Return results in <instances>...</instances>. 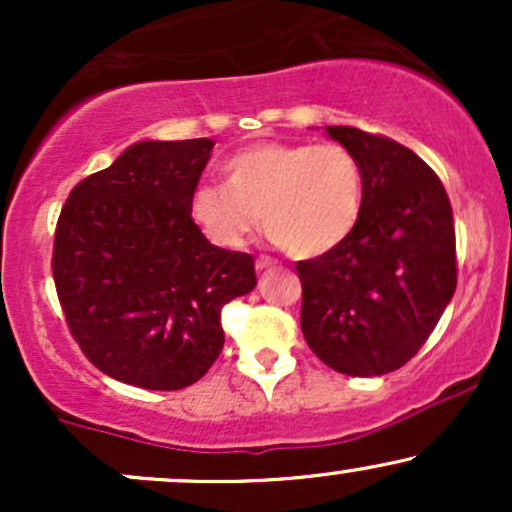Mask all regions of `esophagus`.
Returning <instances> with one entry per match:
<instances>
[{
  "mask_svg": "<svg viewBox=\"0 0 512 512\" xmlns=\"http://www.w3.org/2000/svg\"><path fill=\"white\" fill-rule=\"evenodd\" d=\"M274 260H269V257H257L255 260V269L257 272H262V269H269V267H274Z\"/></svg>",
  "mask_w": 512,
  "mask_h": 512,
  "instance_id": "obj_1",
  "label": "esophagus"
}]
</instances>
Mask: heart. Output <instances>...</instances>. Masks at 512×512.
Wrapping results in <instances>:
<instances>
[{"label": "heart", "mask_w": 512, "mask_h": 512, "mask_svg": "<svg viewBox=\"0 0 512 512\" xmlns=\"http://www.w3.org/2000/svg\"><path fill=\"white\" fill-rule=\"evenodd\" d=\"M226 185H199L192 219L211 243L238 250L257 221L291 257H322L356 231L366 173L342 144L262 142L221 163ZM261 216L257 217L256 214Z\"/></svg>", "instance_id": "1"}]
</instances>
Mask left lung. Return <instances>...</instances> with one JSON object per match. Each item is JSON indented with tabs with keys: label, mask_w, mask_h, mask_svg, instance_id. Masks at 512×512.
<instances>
[{
	"label": "left lung",
	"mask_w": 512,
	"mask_h": 512,
	"mask_svg": "<svg viewBox=\"0 0 512 512\" xmlns=\"http://www.w3.org/2000/svg\"><path fill=\"white\" fill-rule=\"evenodd\" d=\"M366 173L356 231L296 264L301 330L325 366L354 378L402 368L457 286L455 223L443 182L407 146L356 127H325Z\"/></svg>",
	"instance_id": "left-lung-1"
}]
</instances>
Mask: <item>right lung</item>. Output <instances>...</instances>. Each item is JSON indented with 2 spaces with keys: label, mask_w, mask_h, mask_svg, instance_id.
Returning a JSON list of instances; mask_svg holds the SVG:
<instances>
[{
  "label": "right lung",
  "mask_w": 512,
  "mask_h": 512,
  "mask_svg": "<svg viewBox=\"0 0 512 512\" xmlns=\"http://www.w3.org/2000/svg\"><path fill=\"white\" fill-rule=\"evenodd\" d=\"M214 142H137L69 192L57 298L98 370L144 390L197 383L223 349L221 308L255 289L248 252L211 245L190 202Z\"/></svg>",
  "instance_id": "obj_1"
}]
</instances>
